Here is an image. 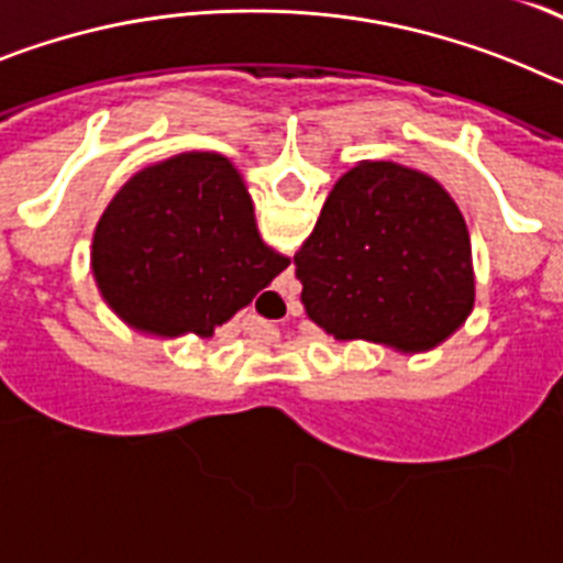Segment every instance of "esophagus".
Segmentation results:
<instances>
[{
  "label": "esophagus",
  "mask_w": 563,
  "mask_h": 563,
  "mask_svg": "<svg viewBox=\"0 0 563 563\" xmlns=\"http://www.w3.org/2000/svg\"><path fill=\"white\" fill-rule=\"evenodd\" d=\"M265 341H273V332H271V335H267V338H265Z\"/></svg>",
  "instance_id": "obj_1"
}]
</instances>
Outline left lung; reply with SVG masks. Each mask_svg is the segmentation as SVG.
Here are the masks:
<instances>
[{"mask_svg":"<svg viewBox=\"0 0 563 563\" xmlns=\"http://www.w3.org/2000/svg\"><path fill=\"white\" fill-rule=\"evenodd\" d=\"M292 262L307 316L335 341L420 355L474 310L465 217L434 177L400 163L343 174Z\"/></svg>","mask_w":563,"mask_h":563,"instance_id":"left-lung-1","label":"left lung"}]
</instances>
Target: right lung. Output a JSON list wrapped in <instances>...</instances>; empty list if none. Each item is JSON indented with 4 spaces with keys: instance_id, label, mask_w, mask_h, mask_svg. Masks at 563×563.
Masks as SVG:
<instances>
[{
    "instance_id": "right-lung-1",
    "label": "right lung",
    "mask_w": 563,
    "mask_h": 563,
    "mask_svg": "<svg viewBox=\"0 0 563 563\" xmlns=\"http://www.w3.org/2000/svg\"><path fill=\"white\" fill-rule=\"evenodd\" d=\"M92 278L123 324L211 338L290 265L262 239L239 168L183 152L132 174L92 233Z\"/></svg>"
}]
</instances>
